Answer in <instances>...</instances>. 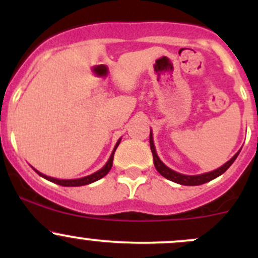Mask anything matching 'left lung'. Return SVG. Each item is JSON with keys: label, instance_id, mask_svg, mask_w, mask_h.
I'll use <instances>...</instances> for the list:
<instances>
[{"label": "left lung", "instance_id": "8db88e82", "mask_svg": "<svg viewBox=\"0 0 258 258\" xmlns=\"http://www.w3.org/2000/svg\"><path fill=\"white\" fill-rule=\"evenodd\" d=\"M150 146H151V151H152V155H153V163H155L156 170L160 172V175H162L163 177L170 179V181L176 182V183L183 184V186H199V184H204V183H206V182L212 181L213 178L221 176L222 173H225L226 171H227V168L230 167L233 162H235V160L237 158L238 153H240V151H241V150L238 151V152L236 153V155L233 156L230 161H227L225 165H222L221 167H218L217 170H213V171H211V172H207V173H202V175L188 176V175H182V173H178V172H176V171L171 170L170 167H167V166H166L165 163L160 160V157L157 156V152H156L155 144H153L152 131H150Z\"/></svg>", "mask_w": 258, "mask_h": 258}]
</instances>
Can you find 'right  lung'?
Masks as SVG:
<instances>
[{
    "instance_id": "obj_1",
    "label": "right lung",
    "mask_w": 258,
    "mask_h": 258,
    "mask_svg": "<svg viewBox=\"0 0 258 258\" xmlns=\"http://www.w3.org/2000/svg\"><path fill=\"white\" fill-rule=\"evenodd\" d=\"M119 142H121V139H119L118 141H117V144H116V146H114V148H113L112 153H111L110 158H108V161H107V162H106V165L103 166V167L101 168V170L96 171V172H95V173H92V175L85 176V177H81V178H74V179H59V178L49 177V176H46V175H43V173H41L40 171L35 170V168H33V167H32V168H33V170L36 171V172L38 173V175L41 176V177H43V178L48 179V181L53 182V183L59 184V186H66V187H77V186H85V184H90V183H92V182L98 181V179H101L102 177H105V176L107 175L108 172H110L111 167H112L114 151H116V148L118 147Z\"/></svg>"
}]
</instances>
